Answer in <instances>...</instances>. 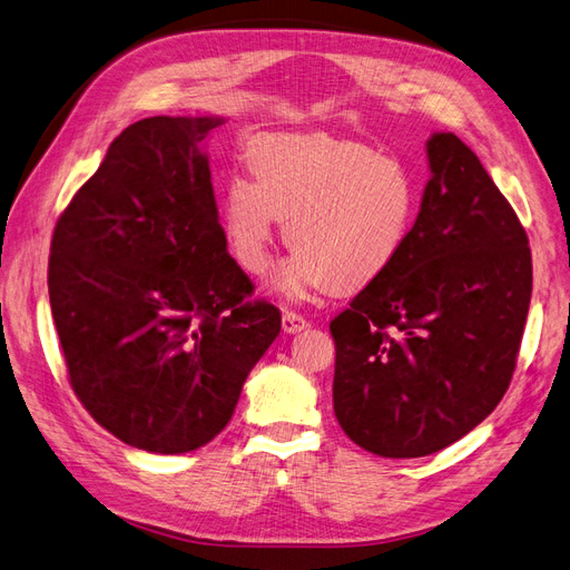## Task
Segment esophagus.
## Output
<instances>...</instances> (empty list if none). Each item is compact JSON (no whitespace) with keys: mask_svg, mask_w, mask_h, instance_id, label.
<instances>
[{"mask_svg":"<svg viewBox=\"0 0 570 570\" xmlns=\"http://www.w3.org/2000/svg\"><path fill=\"white\" fill-rule=\"evenodd\" d=\"M306 325H308V321L302 314H297V312H285L283 314V331L289 333V335L302 333Z\"/></svg>","mask_w":570,"mask_h":570,"instance_id":"1","label":"esophagus"}]
</instances>
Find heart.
<instances>
[{"mask_svg":"<svg viewBox=\"0 0 570 570\" xmlns=\"http://www.w3.org/2000/svg\"><path fill=\"white\" fill-rule=\"evenodd\" d=\"M249 176L220 195L223 235L235 262L258 275L285 218L295 252L273 285L287 297L364 289L400 258L416 220V183L390 154L333 135H264L247 151Z\"/></svg>","mask_w":570,"mask_h":570,"instance_id":"1","label":"heart"}]
</instances>
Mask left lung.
Returning <instances> with one entry per match:
<instances>
[{
	"label": "left lung",
	"mask_w": 570,
	"mask_h": 570,
	"mask_svg": "<svg viewBox=\"0 0 570 570\" xmlns=\"http://www.w3.org/2000/svg\"><path fill=\"white\" fill-rule=\"evenodd\" d=\"M430 180L406 245L333 318L335 416L387 459L435 454L485 421L528 318V235L454 132L428 140Z\"/></svg>",
	"instance_id": "8db88e82"
}]
</instances>
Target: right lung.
Returning a JSON list of instances; mask_svg holds the SVG:
<instances>
[{"label":"right lung","instance_id":"add662e5","mask_svg":"<svg viewBox=\"0 0 570 570\" xmlns=\"http://www.w3.org/2000/svg\"><path fill=\"white\" fill-rule=\"evenodd\" d=\"M218 116H151L111 142L57 220L49 304L80 404L111 435L183 454L228 425L278 306L228 254L204 137Z\"/></svg>","mask_w":570,"mask_h":570}]
</instances>
